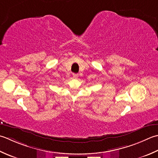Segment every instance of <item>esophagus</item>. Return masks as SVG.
Instances as JSON below:
<instances>
[{"label":"esophagus","mask_w":158,"mask_h":158,"mask_svg":"<svg viewBox=\"0 0 158 158\" xmlns=\"http://www.w3.org/2000/svg\"><path fill=\"white\" fill-rule=\"evenodd\" d=\"M73 78L74 79H77L78 78V74H73Z\"/></svg>","instance_id":"esophagus-1"}]
</instances>
